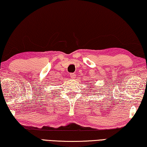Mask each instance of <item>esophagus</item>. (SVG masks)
Here are the masks:
<instances>
[{
	"instance_id": "1",
	"label": "esophagus",
	"mask_w": 147,
	"mask_h": 147,
	"mask_svg": "<svg viewBox=\"0 0 147 147\" xmlns=\"http://www.w3.org/2000/svg\"><path fill=\"white\" fill-rule=\"evenodd\" d=\"M70 77L72 78V79H74L76 78V75L75 74H70Z\"/></svg>"
}]
</instances>
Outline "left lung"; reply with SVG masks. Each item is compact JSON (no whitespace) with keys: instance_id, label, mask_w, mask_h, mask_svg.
Masks as SVG:
<instances>
[{"instance_id":"left-lung-1","label":"left lung","mask_w":147,"mask_h":147,"mask_svg":"<svg viewBox=\"0 0 147 147\" xmlns=\"http://www.w3.org/2000/svg\"><path fill=\"white\" fill-rule=\"evenodd\" d=\"M87 85H88V86H90V88H92V86H91V85H90V84H87ZM92 90H94V89H92Z\"/></svg>"}]
</instances>
